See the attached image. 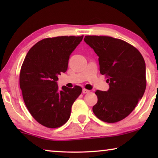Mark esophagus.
<instances>
[{"label":"esophagus","mask_w":158,"mask_h":158,"mask_svg":"<svg viewBox=\"0 0 158 158\" xmlns=\"http://www.w3.org/2000/svg\"><path fill=\"white\" fill-rule=\"evenodd\" d=\"M89 92H90V90L85 89V88H83V94H88V93H89Z\"/></svg>","instance_id":"obj_1"}]
</instances>
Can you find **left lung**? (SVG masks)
Wrapping results in <instances>:
<instances>
[{
    "label": "left lung",
    "mask_w": 158,
    "mask_h": 158,
    "mask_svg": "<svg viewBox=\"0 0 158 158\" xmlns=\"http://www.w3.org/2000/svg\"><path fill=\"white\" fill-rule=\"evenodd\" d=\"M84 41L98 56L101 74L107 77L108 91L97 90L93 111L99 119L115 123L130 114L146 88L144 58L135 47L119 39L85 36Z\"/></svg>",
    "instance_id": "8db88e82"
}]
</instances>
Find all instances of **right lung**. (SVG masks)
<instances>
[{
	"label": "right lung",
	"instance_id": "right-lung-1",
	"mask_svg": "<svg viewBox=\"0 0 158 158\" xmlns=\"http://www.w3.org/2000/svg\"><path fill=\"white\" fill-rule=\"evenodd\" d=\"M83 36L45 38L28 52L21 66L19 84L23 99L36 122L48 128H58L68 122L71 107L82 88L62 86L58 90L57 75L68 70L70 54Z\"/></svg>",
	"mask_w": 158,
	"mask_h": 158
}]
</instances>
